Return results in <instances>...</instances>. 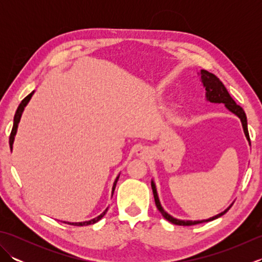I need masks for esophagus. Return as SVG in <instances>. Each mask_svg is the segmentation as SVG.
Returning a JSON list of instances; mask_svg holds the SVG:
<instances>
[{
	"instance_id": "34e87169",
	"label": "esophagus",
	"mask_w": 262,
	"mask_h": 262,
	"mask_svg": "<svg viewBox=\"0 0 262 262\" xmlns=\"http://www.w3.org/2000/svg\"><path fill=\"white\" fill-rule=\"evenodd\" d=\"M140 153H141V154H143V151H140Z\"/></svg>"
}]
</instances>
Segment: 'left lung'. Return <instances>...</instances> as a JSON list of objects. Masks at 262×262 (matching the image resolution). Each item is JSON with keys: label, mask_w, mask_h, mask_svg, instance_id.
<instances>
[{"label": "left lung", "mask_w": 262, "mask_h": 262, "mask_svg": "<svg viewBox=\"0 0 262 262\" xmlns=\"http://www.w3.org/2000/svg\"><path fill=\"white\" fill-rule=\"evenodd\" d=\"M200 77H202V82H203V84L206 89V99H207L209 102H213V103H224L225 107L229 109L231 113L236 115L238 118L241 119L244 134H246V137L248 138V141L250 142V136H249V132H248V121H247V116H246V113H244V110L240 107V105L235 103V101L232 99L229 91L226 90V88L224 86L223 83H222V81L216 75H214L213 73H209V72L206 71V70H200ZM151 185H152V190H153V194H154L155 205H157V207L160 210V213L162 214V216L164 217L166 221H169V222H171L172 224H176V225L191 226V225L203 223V222H210L213 220L219 219V217H221L222 215H224L226 211L232 207V205H231L229 208H226L224 211H222L221 214L210 217V219L205 220V221H181V220H177V219H174V217H172L171 215H169L162 208V206H161L160 200H159L157 188H155V185H154L153 181H152Z\"/></svg>", "instance_id": "left-lung-1"}]
</instances>
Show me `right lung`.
Instances as JSON below:
<instances>
[{"label": "right lung", "instance_id": "right-lung-1", "mask_svg": "<svg viewBox=\"0 0 262 262\" xmlns=\"http://www.w3.org/2000/svg\"><path fill=\"white\" fill-rule=\"evenodd\" d=\"M32 94H33V91L30 93V94H28V96L22 100L21 101V103L19 104V107H18V109H16V111H15V115H14V119H13V127H12V130H11V134H10V140H9V143H10V148L12 149V145H13V141H14V136H15V134H16V129H18V124H19V121H20V118H21V115H22V113H24V109H25V107L27 105V103L29 102V100L31 99V97H32ZM118 178H119V176L116 178V180H115V182H114V187H113V193H114V190H115V188H116V183H117V181H118ZM107 213V209H105L103 213L101 214V215H99L98 217H96V219H93V220H91V221H88V222H81V223H70V222H68V224H70V225H75V226H85V225H90V224H94V223H97L98 221H100L103 217V215ZM64 223H66V222H64Z\"/></svg>", "mask_w": 262, "mask_h": 262}]
</instances>
